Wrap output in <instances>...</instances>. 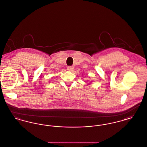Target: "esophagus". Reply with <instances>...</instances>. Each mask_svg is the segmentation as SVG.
Returning <instances> with one entry per match:
<instances>
[{
  "instance_id": "34e87169",
  "label": "esophagus",
  "mask_w": 147,
  "mask_h": 147,
  "mask_svg": "<svg viewBox=\"0 0 147 147\" xmlns=\"http://www.w3.org/2000/svg\"><path fill=\"white\" fill-rule=\"evenodd\" d=\"M74 69V66H68L67 67V70H69V71H72Z\"/></svg>"
}]
</instances>
